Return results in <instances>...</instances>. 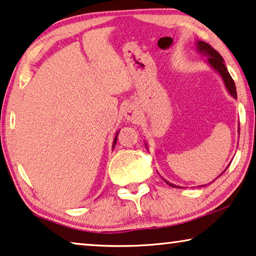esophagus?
Listing matches in <instances>:
<instances>
[{"label": "esophagus", "mask_w": 256, "mask_h": 256, "mask_svg": "<svg viewBox=\"0 0 256 256\" xmlns=\"http://www.w3.org/2000/svg\"><path fill=\"white\" fill-rule=\"evenodd\" d=\"M124 115H126V118H128V120L132 121V120H136V118H138V110H136L134 107L129 106L127 110H126Z\"/></svg>", "instance_id": "obj_1"}]
</instances>
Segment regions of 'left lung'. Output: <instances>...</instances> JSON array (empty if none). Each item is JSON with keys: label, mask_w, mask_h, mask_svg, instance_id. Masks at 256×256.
<instances>
[{"label": "left lung", "mask_w": 256, "mask_h": 256, "mask_svg": "<svg viewBox=\"0 0 256 256\" xmlns=\"http://www.w3.org/2000/svg\"><path fill=\"white\" fill-rule=\"evenodd\" d=\"M197 45H198V50L199 51L208 56V57H210L208 62L211 64L212 68H216V71L220 73V76H222L224 82H225V85L227 87V90H228V92L230 93V96H232L233 98H236V84H234L232 76H230L228 71H227L226 66H225V64H224V59H222V56L219 54V52L216 51L214 48L211 46V45L205 43V42L199 40ZM166 183H168V182H166ZM168 184L171 185V186H174V188H177L176 185H172L170 183H168Z\"/></svg>", "instance_id": "obj_1"}]
</instances>
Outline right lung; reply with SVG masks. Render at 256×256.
I'll use <instances>...</instances> for the list:
<instances>
[{
    "label": "right lung",
    "mask_w": 256,
    "mask_h": 256,
    "mask_svg": "<svg viewBox=\"0 0 256 256\" xmlns=\"http://www.w3.org/2000/svg\"><path fill=\"white\" fill-rule=\"evenodd\" d=\"M116 141H118V138H114V143H113V148H114V146H115V143H116Z\"/></svg>",
    "instance_id": "add662e5"
}]
</instances>
